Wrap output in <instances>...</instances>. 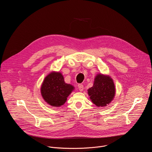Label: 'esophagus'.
Listing matches in <instances>:
<instances>
[{"mask_svg":"<svg viewBox=\"0 0 152 152\" xmlns=\"http://www.w3.org/2000/svg\"><path fill=\"white\" fill-rule=\"evenodd\" d=\"M78 88L80 91H82L83 90V86L82 84H79L78 85Z\"/></svg>","mask_w":152,"mask_h":152,"instance_id":"34e87169","label":"esophagus"}]
</instances>
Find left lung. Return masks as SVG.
I'll use <instances>...</instances> for the list:
<instances>
[{
  "label": "left lung",
  "instance_id": "obj_1",
  "mask_svg": "<svg viewBox=\"0 0 152 152\" xmlns=\"http://www.w3.org/2000/svg\"><path fill=\"white\" fill-rule=\"evenodd\" d=\"M92 102L97 106H106L113 100L115 88L113 80L109 76L98 74L92 87L88 90Z\"/></svg>",
  "mask_w": 152,
  "mask_h": 152
}]
</instances>
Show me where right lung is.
Instances as JSON below:
<instances>
[{"instance_id": "right-lung-1", "label": "right lung", "mask_w": 152, "mask_h": 152, "mask_svg": "<svg viewBox=\"0 0 152 152\" xmlns=\"http://www.w3.org/2000/svg\"><path fill=\"white\" fill-rule=\"evenodd\" d=\"M74 88L73 86L64 82V77L61 73L53 72L49 74L43 81L41 93L42 98L49 104L59 107L66 102Z\"/></svg>"}]
</instances>
